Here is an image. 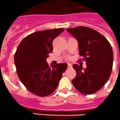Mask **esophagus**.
I'll return each instance as SVG.
<instances>
[{
    "label": "esophagus",
    "mask_w": 120,
    "mask_h": 120,
    "mask_svg": "<svg viewBox=\"0 0 120 120\" xmlns=\"http://www.w3.org/2000/svg\"><path fill=\"white\" fill-rule=\"evenodd\" d=\"M68 66L69 68H72V65L71 63H68Z\"/></svg>",
    "instance_id": "obj_1"
}]
</instances>
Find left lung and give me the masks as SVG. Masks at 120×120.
<instances>
[{
    "instance_id": "1",
    "label": "left lung",
    "mask_w": 120,
    "mask_h": 120,
    "mask_svg": "<svg viewBox=\"0 0 120 120\" xmlns=\"http://www.w3.org/2000/svg\"><path fill=\"white\" fill-rule=\"evenodd\" d=\"M78 41L79 54L86 62V68L73 65L76 76L72 83L85 94L96 93L107 82L113 66L112 48L105 37L91 28L79 26L66 29Z\"/></svg>"
}]
</instances>
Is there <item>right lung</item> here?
Masks as SVG:
<instances>
[{"label":"right lung","mask_w":120,"mask_h":120,"mask_svg":"<svg viewBox=\"0 0 120 120\" xmlns=\"http://www.w3.org/2000/svg\"><path fill=\"white\" fill-rule=\"evenodd\" d=\"M64 29L38 31L22 40L15 54V63L18 77L31 93L46 96L55 91L67 68L66 63L49 66L46 62L52 52L54 38Z\"/></svg>","instance_id":"1"}]
</instances>
